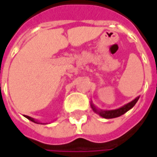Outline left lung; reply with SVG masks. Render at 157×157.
Instances as JSON below:
<instances>
[{"label": "left lung", "instance_id": "left-lung-1", "mask_svg": "<svg viewBox=\"0 0 157 157\" xmlns=\"http://www.w3.org/2000/svg\"><path fill=\"white\" fill-rule=\"evenodd\" d=\"M139 99L138 98H136L135 100H133L132 102H128V104H126L124 107H122L120 109H115V110H109V111H102V110H98L93 105H92V109L95 111L96 113H98L100 114V116H102V118H117V117H119V116L123 115L124 113L128 111L129 109H132L134 106L135 105V103L137 102Z\"/></svg>", "mask_w": 157, "mask_h": 157}]
</instances>
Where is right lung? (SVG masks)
<instances>
[{
	"label": "right lung",
	"instance_id": "add662e5",
	"mask_svg": "<svg viewBox=\"0 0 157 157\" xmlns=\"http://www.w3.org/2000/svg\"><path fill=\"white\" fill-rule=\"evenodd\" d=\"M25 117L27 118H28V119H29V120H31V121H32V122H33V123H36V124H39L38 122L35 121V120H34V119H33V118H31V117H29V116H27V115H25Z\"/></svg>",
	"mask_w": 157,
	"mask_h": 157
}]
</instances>
